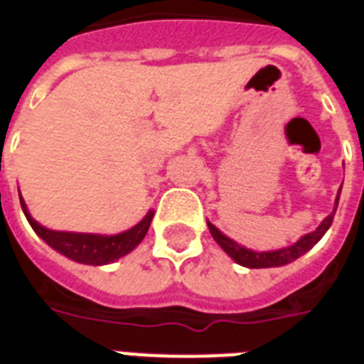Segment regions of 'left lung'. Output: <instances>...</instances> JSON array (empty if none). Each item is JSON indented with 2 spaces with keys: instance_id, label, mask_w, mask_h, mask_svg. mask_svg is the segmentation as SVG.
Segmentation results:
<instances>
[{
  "instance_id": "left-lung-1",
  "label": "left lung",
  "mask_w": 364,
  "mask_h": 364,
  "mask_svg": "<svg viewBox=\"0 0 364 364\" xmlns=\"http://www.w3.org/2000/svg\"><path fill=\"white\" fill-rule=\"evenodd\" d=\"M338 200L340 193L338 196H336V202H334L333 213L328 217H325L321 225H319L314 232L306 234V236H302L299 242H294L293 245H289V247L276 249V251H260V253L259 251H251V249L247 247H242V245L234 242V240L227 238V236H225L215 225H211L210 221H208V228H210L213 240L223 247V251H225L230 259L236 260L238 264L245 266V268H272V266H283L289 264V262H293V260H296L299 257H302L306 251H310V249L323 238V234L327 232L328 227L333 225L334 213H336V208H338Z\"/></svg>"
}]
</instances>
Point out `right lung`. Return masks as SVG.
<instances>
[{
	"mask_svg": "<svg viewBox=\"0 0 364 364\" xmlns=\"http://www.w3.org/2000/svg\"><path fill=\"white\" fill-rule=\"evenodd\" d=\"M20 205L24 211L26 219L36 230L37 236L56 249L68 259L81 262V264L102 266L109 264L113 260H119L121 257L128 255L132 249H136L141 240L145 238L151 221H153L154 211H149L136 227L121 234L105 236V234H85V232H60V230H50V228L41 227L39 223L30 215V211L26 208L24 200L20 196Z\"/></svg>",
	"mask_w": 364,
	"mask_h": 364,
	"instance_id": "add662e5",
	"label": "right lung"
}]
</instances>
